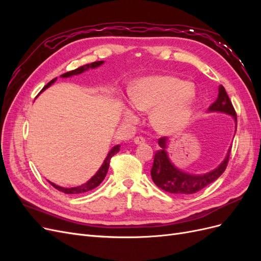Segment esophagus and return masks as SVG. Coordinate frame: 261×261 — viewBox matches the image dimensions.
I'll return each instance as SVG.
<instances>
[{
  "label": "esophagus",
  "mask_w": 261,
  "mask_h": 261,
  "mask_svg": "<svg viewBox=\"0 0 261 261\" xmlns=\"http://www.w3.org/2000/svg\"><path fill=\"white\" fill-rule=\"evenodd\" d=\"M144 143H145V139L143 137H135V138H134V144L143 145Z\"/></svg>",
  "instance_id": "obj_1"
}]
</instances>
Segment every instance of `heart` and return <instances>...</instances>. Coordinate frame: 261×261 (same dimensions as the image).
Instances as JSON below:
<instances>
[{
  "label": "heart",
  "instance_id": "obj_1",
  "mask_svg": "<svg viewBox=\"0 0 261 261\" xmlns=\"http://www.w3.org/2000/svg\"><path fill=\"white\" fill-rule=\"evenodd\" d=\"M129 100L138 111L152 110L150 115L152 125L161 133L171 134L183 129L188 123L195 89L193 84L181 82L174 76H148L132 86ZM124 117L128 122L136 120L130 109L124 112Z\"/></svg>",
  "mask_w": 261,
  "mask_h": 261
}]
</instances>
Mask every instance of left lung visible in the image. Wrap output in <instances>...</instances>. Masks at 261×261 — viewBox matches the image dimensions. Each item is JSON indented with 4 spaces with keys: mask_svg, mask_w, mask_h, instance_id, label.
Listing matches in <instances>:
<instances>
[{
    "mask_svg": "<svg viewBox=\"0 0 261 261\" xmlns=\"http://www.w3.org/2000/svg\"><path fill=\"white\" fill-rule=\"evenodd\" d=\"M208 112H220L227 115H231L235 122V132L238 126V118H236L235 110L232 106V102L228 98L227 93L223 86H219V94L217 100L213 102L208 109ZM160 149L154 154L153 164L151 169V178L154 184L160 187L163 191L175 194L178 196H186L195 194L201 191L202 188L211 184L212 181L218 179L221 174L226 169V165L230 158L231 148L224 158V160L220 163L218 168L204 174H191L176 168L170 160L167 148L169 139L162 137L158 140Z\"/></svg>",
    "mask_w": 261,
    "mask_h": 261,
    "instance_id": "1",
    "label": "left lung"
}]
</instances>
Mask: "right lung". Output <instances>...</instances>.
<instances>
[{"label": "right lung", "instance_id": "obj_1", "mask_svg": "<svg viewBox=\"0 0 261 261\" xmlns=\"http://www.w3.org/2000/svg\"><path fill=\"white\" fill-rule=\"evenodd\" d=\"M103 63H105V61L93 62V63H90V64H86V65L78 67V68H76V69H74V70H70V72H67V73H65V74H63V75H61V77H62V78H67V77H72V76H74V75H80V74L86 72V70H88L89 68H97V67L101 66L102 64H103ZM55 81H57V78H54V80H52L50 83L46 84V85L43 87V89L41 90V92L44 91L46 88H49V87H50L52 84H54ZM120 147H121L120 145H116V146H114L111 150H110L108 155H107V158H106L105 161H103V163H102V165L100 167V169L97 171L96 174H94L89 180H87L85 184L80 185V186H76V187H62V186H59V185H57V184L52 183V181H50V180H49V183H50L54 188H57L58 191L63 192V193H65V194H83V193H87V192L92 191V189H94L97 186H99V185L101 184V181L105 179V177H106V175H107V173H108V170H109L110 160H111V158H112L115 153H117L118 151H120Z\"/></svg>", "mask_w": 261, "mask_h": 261}]
</instances>
